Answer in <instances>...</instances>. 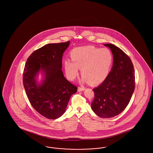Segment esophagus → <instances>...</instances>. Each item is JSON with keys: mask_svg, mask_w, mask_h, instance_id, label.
<instances>
[{"mask_svg": "<svg viewBox=\"0 0 153 153\" xmlns=\"http://www.w3.org/2000/svg\"><path fill=\"white\" fill-rule=\"evenodd\" d=\"M84 89H85V88L84 87L78 88V91H79V92H81V91H83Z\"/></svg>", "mask_w": 153, "mask_h": 153, "instance_id": "obj_1", "label": "esophagus"}]
</instances>
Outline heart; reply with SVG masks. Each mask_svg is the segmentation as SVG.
I'll use <instances>...</instances> for the list:
<instances>
[{"label":"heart","instance_id":"heart-1","mask_svg":"<svg viewBox=\"0 0 153 153\" xmlns=\"http://www.w3.org/2000/svg\"><path fill=\"white\" fill-rule=\"evenodd\" d=\"M72 61L64 62L66 74L73 80L79 74V68L82 75V81L96 85L102 83L108 75L113 64V55L108 48H97L92 46L80 47L71 53Z\"/></svg>","mask_w":153,"mask_h":153}]
</instances>
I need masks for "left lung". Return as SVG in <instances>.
<instances>
[{
    "label": "left lung",
    "mask_w": 153,
    "mask_h": 153,
    "mask_svg": "<svg viewBox=\"0 0 153 153\" xmlns=\"http://www.w3.org/2000/svg\"><path fill=\"white\" fill-rule=\"evenodd\" d=\"M113 54V66L105 80L93 91L91 108L103 118L115 117L123 111L135 89V71L130 58L112 44H104Z\"/></svg>",
    "instance_id": "8db88e82"
}]
</instances>
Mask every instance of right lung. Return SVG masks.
Listing matches in <instances>:
<instances>
[{"instance_id":"right-lung-1","label":"right lung","mask_w":153,"mask_h":153,"mask_svg":"<svg viewBox=\"0 0 153 153\" xmlns=\"http://www.w3.org/2000/svg\"><path fill=\"white\" fill-rule=\"evenodd\" d=\"M70 41L47 44L34 51L27 58L23 73V83L30 104L48 119L61 117L71 96L77 87L66 80L62 69L63 53ZM42 71L45 78L37 84L36 75Z\"/></svg>"}]
</instances>
